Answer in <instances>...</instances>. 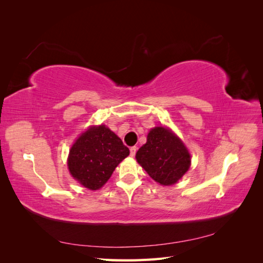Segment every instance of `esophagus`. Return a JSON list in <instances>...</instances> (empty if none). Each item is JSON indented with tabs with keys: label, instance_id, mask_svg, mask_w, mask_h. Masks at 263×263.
<instances>
[{
	"label": "esophagus",
	"instance_id": "1",
	"mask_svg": "<svg viewBox=\"0 0 263 263\" xmlns=\"http://www.w3.org/2000/svg\"><path fill=\"white\" fill-rule=\"evenodd\" d=\"M129 150H130V156H132V157H135V155H136V151H137V147L134 146V147H132Z\"/></svg>",
	"mask_w": 263,
	"mask_h": 263
}]
</instances>
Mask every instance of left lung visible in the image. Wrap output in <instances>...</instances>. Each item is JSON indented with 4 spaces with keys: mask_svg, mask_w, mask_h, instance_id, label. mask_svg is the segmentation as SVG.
I'll use <instances>...</instances> for the list:
<instances>
[{
    "mask_svg": "<svg viewBox=\"0 0 263 263\" xmlns=\"http://www.w3.org/2000/svg\"><path fill=\"white\" fill-rule=\"evenodd\" d=\"M137 162L161 185L177 183L191 165V155L182 140L165 127H155L136 154Z\"/></svg>",
    "mask_w": 263,
    "mask_h": 263,
    "instance_id": "1",
    "label": "left lung"
}]
</instances>
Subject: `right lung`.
<instances>
[{
  "label": "right lung",
  "instance_id": "1",
  "mask_svg": "<svg viewBox=\"0 0 263 263\" xmlns=\"http://www.w3.org/2000/svg\"><path fill=\"white\" fill-rule=\"evenodd\" d=\"M128 155L129 149L105 125L91 126L71 147L68 168L80 184L95 191L105 184Z\"/></svg>",
  "mask_w": 263,
  "mask_h": 263
}]
</instances>
